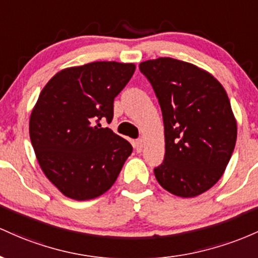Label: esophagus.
<instances>
[{
  "instance_id": "34e87169",
  "label": "esophagus",
  "mask_w": 258,
  "mask_h": 258,
  "mask_svg": "<svg viewBox=\"0 0 258 258\" xmlns=\"http://www.w3.org/2000/svg\"><path fill=\"white\" fill-rule=\"evenodd\" d=\"M134 147H135V150H137V152H141V151H143V147H144V141H143V139H139V140L135 141Z\"/></svg>"
}]
</instances>
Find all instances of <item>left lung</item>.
<instances>
[{
  "instance_id": "obj_1",
  "label": "left lung",
  "mask_w": 258,
  "mask_h": 258,
  "mask_svg": "<svg viewBox=\"0 0 258 258\" xmlns=\"http://www.w3.org/2000/svg\"><path fill=\"white\" fill-rule=\"evenodd\" d=\"M164 124L166 153L153 169L167 191L195 198L221 179L236 143V120L222 84L204 69L160 57L141 62Z\"/></svg>"
}]
</instances>
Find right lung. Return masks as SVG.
Segmentation results:
<instances>
[{
  "label": "right lung",
  "mask_w": 258,
  "mask_h": 258,
  "mask_svg": "<svg viewBox=\"0 0 258 258\" xmlns=\"http://www.w3.org/2000/svg\"><path fill=\"white\" fill-rule=\"evenodd\" d=\"M135 72L133 63L92 62L60 71L45 85L29 121L42 172L69 199L98 198L117 180L132 155L125 139L102 128L114 97Z\"/></svg>",
  "instance_id": "right-lung-1"
}]
</instances>
